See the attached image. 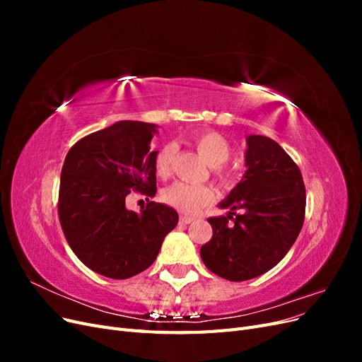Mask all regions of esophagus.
Returning a JSON list of instances; mask_svg holds the SVG:
<instances>
[{
	"label": "esophagus",
	"mask_w": 362,
	"mask_h": 362,
	"mask_svg": "<svg viewBox=\"0 0 362 362\" xmlns=\"http://www.w3.org/2000/svg\"><path fill=\"white\" fill-rule=\"evenodd\" d=\"M193 221H194V217H190V216H181V217H180V222H181V223H185V225L192 223Z\"/></svg>",
	"instance_id": "esophagus-1"
}]
</instances>
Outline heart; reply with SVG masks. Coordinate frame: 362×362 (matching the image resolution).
I'll use <instances>...</instances> for the list:
<instances>
[{
  "label": "heart",
  "instance_id": "obj_1",
  "mask_svg": "<svg viewBox=\"0 0 362 362\" xmlns=\"http://www.w3.org/2000/svg\"><path fill=\"white\" fill-rule=\"evenodd\" d=\"M190 141L210 166H216L214 175L222 187H231L234 182L231 172L223 168H217L221 166V164L226 163L228 158L231 157V145H229V141L222 134H218L217 131L211 129L199 131V133L193 134L190 137ZM173 156L175 149L172 145H164L156 154L154 170L158 178L166 180L170 177ZM161 196L163 201L172 208H175L177 211L182 214H196L199 213L204 206L213 202L214 192L205 184H190L177 181L164 189Z\"/></svg>",
  "mask_w": 362,
  "mask_h": 362
}]
</instances>
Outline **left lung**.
Returning a JSON list of instances; mask_svg holds the SVG:
<instances>
[{"instance_id": "1", "label": "left lung", "mask_w": 362, "mask_h": 362, "mask_svg": "<svg viewBox=\"0 0 362 362\" xmlns=\"http://www.w3.org/2000/svg\"><path fill=\"white\" fill-rule=\"evenodd\" d=\"M246 168L221 204L229 214L208 218L213 237L201 247L208 270L234 282L257 278L286 257L302 229L306 205L300 169L275 140L249 136Z\"/></svg>"}]
</instances>
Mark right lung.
I'll return each mask as SVG.
<instances>
[{
    "label": "right lung",
    "mask_w": 362,
    "mask_h": 362,
    "mask_svg": "<svg viewBox=\"0 0 362 362\" xmlns=\"http://www.w3.org/2000/svg\"><path fill=\"white\" fill-rule=\"evenodd\" d=\"M154 124L120 120L80 139L64 158L59 218L74 254L84 266L112 279H127L156 261L178 213L151 201L129 211L131 192H157L151 140ZM149 201V199H148Z\"/></svg>",
    "instance_id": "obj_1"
}]
</instances>
